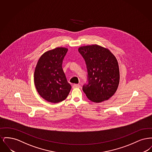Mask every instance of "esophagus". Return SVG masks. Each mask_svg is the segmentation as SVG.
<instances>
[{
	"label": "esophagus",
	"instance_id": "34e87169",
	"mask_svg": "<svg viewBox=\"0 0 152 152\" xmlns=\"http://www.w3.org/2000/svg\"><path fill=\"white\" fill-rule=\"evenodd\" d=\"M73 88H80V85L79 84H74L73 86Z\"/></svg>",
	"mask_w": 152,
	"mask_h": 152
}]
</instances>
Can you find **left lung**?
Masks as SVG:
<instances>
[{
    "instance_id": "left-lung-1",
    "label": "left lung",
    "mask_w": 152,
    "mask_h": 152,
    "mask_svg": "<svg viewBox=\"0 0 152 152\" xmlns=\"http://www.w3.org/2000/svg\"><path fill=\"white\" fill-rule=\"evenodd\" d=\"M78 50L88 70V84L83 87L84 92L94 102L108 100L115 94L120 82L116 57L109 49L97 44L81 46Z\"/></svg>"
}]
</instances>
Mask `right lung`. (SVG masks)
Segmentation results:
<instances>
[{"label": "right lung", "mask_w": 152, "mask_h": 152, "mask_svg": "<svg viewBox=\"0 0 152 152\" xmlns=\"http://www.w3.org/2000/svg\"><path fill=\"white\" fill-rule=\"evenodd\" d=\"M68 48L56 47L39 58L34 72V84L39 94L46 101L58 103L64 100L71 89L62 68Z\"/></svg>", "instance_id": "1"}]
</instances>
